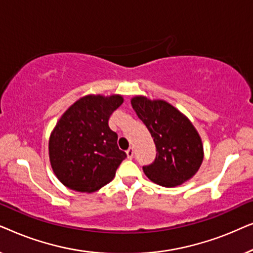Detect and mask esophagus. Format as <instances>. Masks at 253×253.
<instances>
[{
    "label": "esophagus",
    "instance_id": "34e87169",
    "mask_svg": "<svg viewBox=\"0 0 253 253\" xmlns=\"http://www.w3.org/2000/svg\"><path fill=\"white\" fill-rule=\"evenodd\" d=\"M126 155H127V158H129V159H132L133 158V147L127 148Z\"/></svg>",
    "mask_w": 253,
    "mask_h": 253
}]
</instances>
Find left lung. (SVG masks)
Here are the masks:
<instances>
[{
	"label": "left lung",
	"instance_id": "obj_1",
	"mask_svg": "<svg viewBox=\"0 0 253 253\" xmlns=\"http://www.w3.org/2000/svg\"><path fill=\"white\" fill-rule=\"evenodd\" d=\"M131 106L151 132L158 151L153 164L143 167L145 175L165 188L192 178L203 164L204 146L191 121L161 99L136 95Z\"/></svg>",
	"mask_w": 253,
	"mask_h": 253
}]
</instances>
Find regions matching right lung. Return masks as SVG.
Here are the masks:
<instances>
[{
	"mask_svg": "<svg viewBox=\"0 0 253 253\" xmlns=\"http://www.w3.org/2000/svg\"><path fill=\"white\" fill-rule=\"evenodd\" d=\"M123 96L87 94L72 103L57 121L48 143L49 161L62 184L78 192H94L115 177L126 152L108 120Z\"/></svg>",
	"mask_w": 253,
	"mask_h": 253,
	"instance_id": "1",
	"label": "right lung"
}]
</instances>
